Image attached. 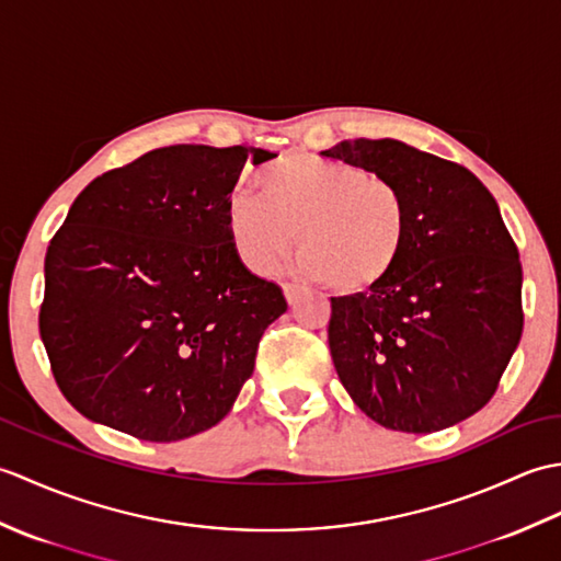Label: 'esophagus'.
Returning a JSON list of instances; mask_svg holds the SVG:
<instances>
[{
  "instance_id": "obj_1",
  "label": "esophagus",
  "mask_w": 561,
  "mask_h": 561,
  "mask_svg": "<svg viewBox=\"0 0 561 561\" xmlns=\"http://www.w3.org/2000/svg\"><path fill=\"white\" fill-rule=\"evenodd\" d=\"M282 289H284V296H287V301L289 304H296L301 299V294H304V287H299V284H291V282H287V284H282Z\"/></svg>"
}]
</instances>
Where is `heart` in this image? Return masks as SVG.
Masks as SVG:
<instances>
[{
    "label": "heart",
    "instance_id": "obj_1",
    "mask_svg": "<svg viewBox=\"0 0 561 561\" xmlns=\"http://www.w3.org/2000/svg\"><path fill=\"white\" fill-rule=\"evenodd\" d=\"M257 195L226 202V233L243 267L267 274L291 253L296 270L340 294L383 284L410 243V209L390 178L287 151L255 171Z\"/></svg>",
    "mask_w": 561,
    "mask_h": 561
}]
</instances>
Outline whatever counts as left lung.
Instances as JSON below:
<instances>
[{
	"label": "left lung",
	"instance_id": "left-lung-1",
	"mask_svg": "<svg viewBox=\"0 0 561 561\" xmlns=\"http://www.w3.org/2000/svg\"><path fill=\"white\" fill-rule=\"evenodd\" d=\"M325 159L398 183L410 243L390 277L330 299L342 386L392 432L468 420L499 388L523 332L518 248L478 175L398 139H344Z\"/></svg>",
	"mask_w": 561,
	"mask_h": 561
}]
</instances>
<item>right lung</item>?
I'll list each match as a JSON object with an SVG mask.
<instances>
[{
	"instance_id": "obj_1",
	"label": "right lung",
	"mask_w": 561,
	"mask_h": 561,
	"mask_svg": "<svg viewBox=\"0 0 561 561\" xmlns=\"http://www.w3.org/2000/svg\"><path fill=\"white\" fill-rule=\"evenodd\" d=\"M248 147L153 149L81 190L45 255L41 340L71 408L141 440L229 414L287 299L226 233Z\"/></svg>"
}]
</instances>
